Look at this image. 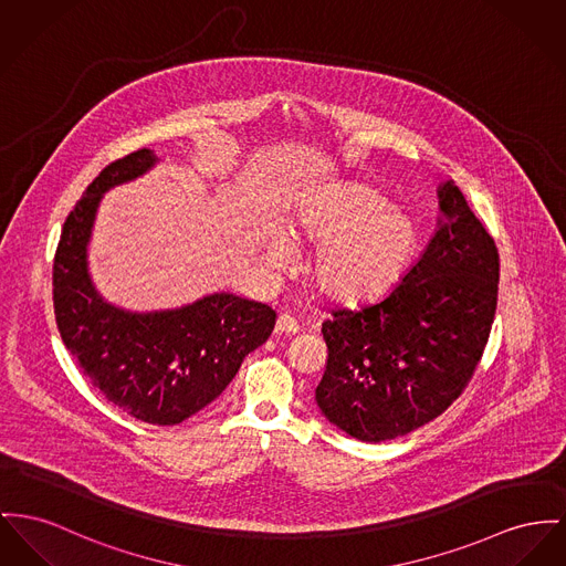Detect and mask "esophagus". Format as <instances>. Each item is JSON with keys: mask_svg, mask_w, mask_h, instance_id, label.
Returning a JSON list of instances; mask_svg holds the SVG:
<instances>
[{"mask_svg": "<svg viewBox=\"0 0 566 566\" xmlns=\"http://www.w3.org/2000/svg\"><path fill=\"white\" fill-rule=\"evenodd\" d=\"M298 331H301V326H298V322H296L292 315H287V313L279 315V319H276V333H281V335H296Z\"/></svg>", "mask_w": 566, "mask_h": 566, "instance_id": "1", "label": "esophagus"}]
</instances>
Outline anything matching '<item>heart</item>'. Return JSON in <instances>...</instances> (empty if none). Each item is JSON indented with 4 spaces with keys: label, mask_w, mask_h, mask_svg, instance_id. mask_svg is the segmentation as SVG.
I'll list each match as a JSON object with an SVG mask.
<instances>
[{
    "label": "heart",
    "mask_w": 566,
    "mask_h": 566,
    "mask_svg": "<svg viewBox=\"0 0 566 566\" xmlns=\"http://www.w3.org/2000/svg\"><path fill=\"white\" fill-rule=\"evenodd\" d=\"M296 231L304 240L322 244L313 262L317 287L347 304L376 301L397 287L420 247L415 217L365 182L319 197L298 217ZM270 251L279 262L287 258L283 240H274Z\"/></svg>",
    "instance_id": "1"
}]
</instances>
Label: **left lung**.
Listing matches in <instances>:
<instances>
[{
  "mask_svg": "<svg viewBox=\"0 0 566 566\" xmlns=\"http://www.w3.org/2000/svg\"><path fill=\"white\" fill-rule=\"evenodd\" d=\"M440 208L449 223L386 298L333 308L322 324L328 358L315 401L363 442L395 440L449 410L490 339L497 247L451 182Z\"/></svg>",
  "mask_w": 566,
  "mask_h": 566,
  "instance_id": "obj_1",
  "label": "left lung"
}]
</instances>
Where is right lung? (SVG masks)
Masks as SVG:
<instances>
[{
  "mask_svg": "<svg viewBox=\"0 0 566 566\" xmlns=\"http://www.w3.org/2000/svg\"><path fill=\"white\" fill-rule=\"evenodd\" d=\"M148 148L109 163L66 217L53 260L57 331L83 376L117 410L169 427L212 403L247 354L264 345L276 315L262 302L214 294L185 308L126 313L94 292L85 247L101 195L150 169Z\"/></svg>",
  "mask_w": 566,
  "mask_h": 566,
  "instance_id": "1",
  "label": "right lung"
}]
</instances>
